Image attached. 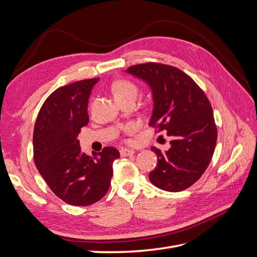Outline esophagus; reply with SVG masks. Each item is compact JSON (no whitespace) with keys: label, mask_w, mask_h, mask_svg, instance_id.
<instances>
[{"label":"esophagus","mask_w":257,"mask_h":257,"mask_svg":"<svg viewBox=\"0 0 257 257\" xmlns=\"http://www.w3.org/2000/svg\"><path fill=\"white\" fill-rule=\"evenodd\" d=\"M134 153H135L134 150L126 149V148H122V149L120 150L121 157H128V155H132V154H134Z\"/></svg>","instance_id":"34e87169"}]
</instances>
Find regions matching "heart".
Instances as JSON below:
<instances>
[{
    "mask_svg": "<svg viewBox=\"0 0 257 257\" xmlns=\"http://www.w3.org/2000/svg\"><path fill=\"white\" fill-rule=\"evenodd\" d=\"M111 91L114 98L121 102V100H125L128 98H136L138 94V87L131 80L127 79H119L115 80L111 84ZM137 125L135 123H128L127 125L124 126V131L127 133H132V132L136 131Z\"/></svg>",
    "mask_w": 257,
    "mask_h": 257,
    "instance_id": "heart-1",
    "label": "heart"
}]
</instances>
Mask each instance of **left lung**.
<instances>
[{
    "instance_id": "left-lung-1",
    "label": "left lung",
    "mask_w": 257,
    "mask_h": 257,
    "mask_svg": "<svg viewBox=\"0 0 257 257\" xmlns=\"http://www.w3.org/2000/svg\"><path fill=\"white\" fill-rule=\"evenodd\" d=\"M145 80L152 91L153 111L149 125L172 137L169 150L158 155L149 174L157 188L180 192L203 176L215 149L217 131L211 104L190 76L172 65L144 63L126 71Z\"/></svg>"
}]
</instances>
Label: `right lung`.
I'll list each match as a JSON object with an SVG mask.
<instances>
[{
	"mask_svg": "<svg viewBox=\"0 0 257 257\" xmlns=\"http://www.w3.org/2000/svg\"><path fill=\"white\" fill-rule=\"evenodd\" d=\"M98 78L60 87L46 98L33 133L36 168L50 190L66 204L89 206L110 186L112 163L119 151L105 147L89 157L81 153L77 136L89 122L88 102Z\"/></svg>",
	"mask_w": 257,
	"mask_h": 257,
	"instance_id": "1",
	"label": "right lung"
}]
</instances>
